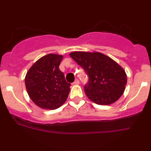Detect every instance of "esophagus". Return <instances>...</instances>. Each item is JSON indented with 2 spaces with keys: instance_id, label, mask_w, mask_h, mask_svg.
<instances>
[{
  "instance_id": "obj_1",
  "label": "esophagus",
  "mask_w": 151,
  "mask_h": 151,
  "mask_svg": "<svg viewBox=\"0 0 151 151\" xmlns=\"http://www.w3.org/2000/svg\"><path fill=\"white\" fill-rule=\"evenodd\" d=\"M79 83H80V81L78 79H76L75 81L73 82L74 84H79Z\"/></svg>"
}]
</instances>
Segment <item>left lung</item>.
<instances>
[{"instance_id":"8db88e82","label":"left lung","mask_w":151,"mask_h":151,"mask_svg":"<svg viewBox=\"0 0 151 151\" xmlns=\"http://www.w3.org/2000/svg\"><path fill=\"white\" fill-rule=\"evenodd\" d=\"M69 55L87 73L88 82L84 91L90 100L99 105H109L122 96L127 77L116 62L100 52L75 51Z\"/></svg>"}]
</instances>
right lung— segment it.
I'll return each mask as SVG.
<instances>
[{
	"mask_svg": "<svg viewBox=\"0 0 151 151\" xmlns=\"http://www.w3.org/2000/svg\"><path fill=\"white\" fill-rule=\"evenodd\" d=\"M63 55L49 53L38 59L26 74L27 91L41 109L54 110L66 102L71 84L59 69Z\"/></svg>",
	"mask_w": 151,
	"mask_h": 151,
	"instance_id": "add662e5",
	"label": "right lung"
}]
</instances>
